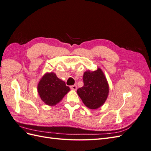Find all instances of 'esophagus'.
<instances>
[{
	"label": "esophagus",
	"instance_id": "1",
	"mask_svg": "<svg viewBox=\"0 0 151 151\" xmlns=\"http://www.w3.org/2000/svg\"><path fill=\"white\" fill-rule=\"evenodd\" d=\"M70 88L72 89V90H76L77 89V86L76 85H73V86H70Z\"/></svg>",
	"mask_w": 151,
	"mask_h": 151
}]
</instances>
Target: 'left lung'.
Instances as JSON below:
<instances>
[{"label": "left lung", "mask_w": 151, "mask_h": 151, "mask_svg": "<svg viewBox=\"0 0 151 151\" xmlns=\"http://www.w3.org/2000/svg\"><path fill=\"white\" fill-rule=\"evenodd\" d=\"M83 81L84 86L77 93L86 106L96 109L103 106L109 94V85L103 70L98 68L96 70L84 72Z\"/></svg>", "instance_id": "8db88e82"}]
</instances>
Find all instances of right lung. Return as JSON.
Returning a JSON list of instances; mask_svg holds the SVG:
<instances>
[{
    "label": "right lung",
    "mask_w": 151,
    "mask_h": 151,
    "mask_svg": "<svg viewBox=\"0 0 151 151\" xmlns=\"http://www.w3.org/2000/svg\"><path fill=\"white\" fill-rule=\"evenodd\" d=\"M37 90L41 99L52 106L60 102L69 92L70 88L54 72H47L39 81Z\"/></svg>",
    "instance_id": "right-lung-1"
}]
</instances>
